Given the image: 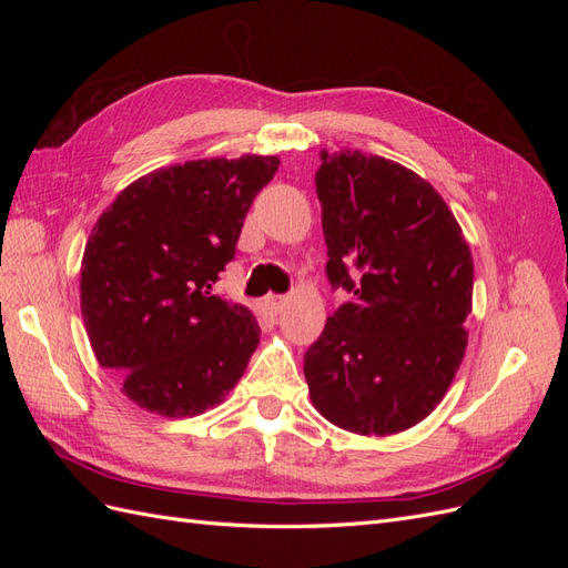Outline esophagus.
I'll list each match as a JSON object with an SVG mask.
<instances>
[{
    "label": "esophagus",
    "instance_id": "obj_1",
    "mask_svg": "<svg viewBox=\"0 0 568 568\" xmlns=\"http://www.w3.org/2000/svg\"><path fill=\"white\" fill-rule=\"evenodd\" d=\"M286 303H288L286 296H267L265 298V307H267L272 315H280L284 307H286Z\"/></svg>",
    "mask_w": 568,
    "mask_h": 568
}]
</instances>
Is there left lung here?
Listing matches in <instances>:
<instances>
[{
	"label": "left lung",
	"mask_w": 568,
	"mask_h": 568,
	"mask_svg": "<svg viewBox=\"0 0 568 568\" xmlns=\"http://www.w3.org/2000/svg\"><path fill=\"white\" fill-rule=\"evenodd\" d=\"M326 277L353 301L326 317L303 372L320 415L390 436L426 419L467 351L474 261L448 203L415 170L363 151H322Z\"/></svg>",
	"instance_id": "left-lung-1"
}]
</instances>
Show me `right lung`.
<instances>
[{
    "label": "right lung",
    "instance_id": "obj_1",
    "mask_svg": "<svg viewBox=\"0 0 568 568\" xmlns=\"http://www.w3.org/2000/svg\"><path fill=\"white\" fill-rule=\"evenodd\" d=\"M277 156L199 159L134 180L94 222L80 311L101 367L161 417H194L242 379L261 326L213 296Z\"/></svg>",
    "mask_w": 568,
    "mask_h": 568
}]
</instances>
